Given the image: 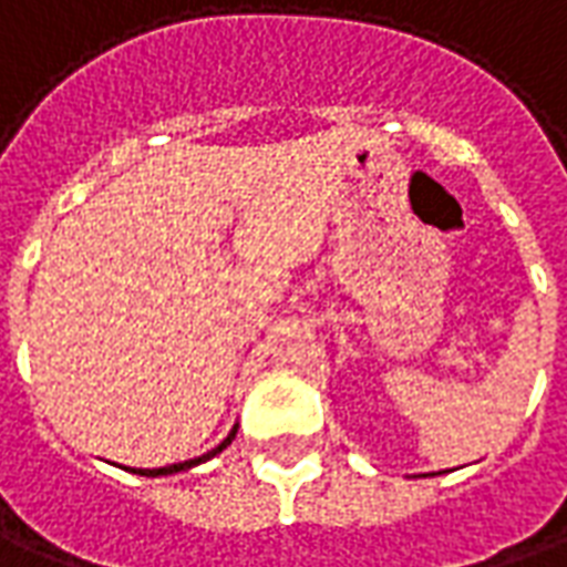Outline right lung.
I'll return each mask as SVG.
<instances>
[{"label": "right lung", "instance_id": "add662e5", "mask_svg": "<svg viewBox=\"0 0 567 567\" xmlns=\"http://www.w3.org/2000/svg\"><path fill=\"white\" fill-rule=\"evenodd\" d=\"M236 430H239V426H233V430H229L227 439H224V442H220L217 449L208 451V454H202V457H193V461H184V463H172V466H159V470H132V473H141V476H172V473H181V470H189V466H196V463L212 461L215 454H220V451L227 449L229 442L236 439Z\"/></svg>", "mask_w": 567, "mask_h": 567}]
</instances>
